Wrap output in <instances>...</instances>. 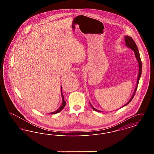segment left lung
<instances>
[{"instance_id":"obj_1","label":"left lung","mask_w":154,"mask_h":154,"mask_svg":"<svg viewBox=\"0 0 154 154\" xmlns=\"http://www.w3.org/2000/svg\"><path fill=\"white\" fill-rule=\"evenodd\" d=\"M125 45L131 48L132 50H133L134 52V55H135V57L137 61V63H138V65H139V73H138V75H137V83H136V88L134 89V91L133 93V95H132L131 98L130 99V100H129V102L126 103L125 104L124 106H122V107H124L125 106H126L127 104H128L129 103L131 102V100H132V99L133 98L134 95L136 93V91L137 90V86H138V84H139V82L140 79V77H141V72H142V63H141V58H140V56L139 52V50H138V48L136 45V44L135 43L134 41L133 40V39L131 37L128 36H125ZM90 105L91 106L92 108L96 111H99V112H102L100 110H97L95 109L92 106V104H91V103L89 102Z\"/></svg>"}]
</instances>
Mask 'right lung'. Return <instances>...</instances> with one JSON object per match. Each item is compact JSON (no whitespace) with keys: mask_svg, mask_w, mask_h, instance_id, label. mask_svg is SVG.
<instances>
[{"mask_svg":"<svg viewBox=\"0 0 154 154\" xmlns=\"http://www.w3.org/2000/svg\"><path fill=\"white\" fill-rule=\"evenodd\" d=\"M61 95H62V104L60 105V106L59 107L58 109V110H56L55 111H53L51 112L50 113H49L50 114H57L59 112H60L63 109V108L65 107V105H66V102L64 99V96L63 95V94H62V88L61 87Z\"/></svg>","mask_w":154,"mask_h":154,"instance_id":"1","label":"right lung"}]
</instances>
